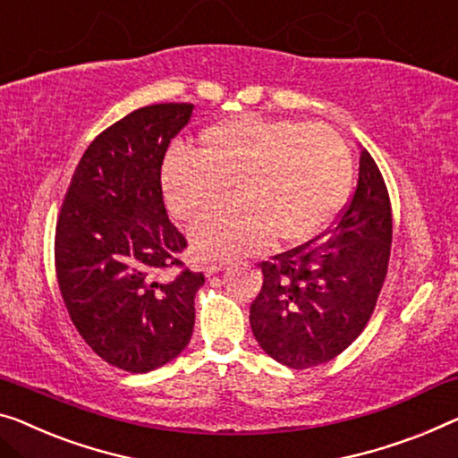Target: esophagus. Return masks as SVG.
Here are the masks:
<instances>
[{
	"label": "esophagus",
	"instance_id": "esophagus-1",
	"mask_svg": "<svg viewBox=\"0 0 458 458\" xmlns=\"http://www.w3.org/2000/svg\"><path fill=\"white\" fill-rule=\"evenodd\" d=\"M224 267H226V261H211L206 265V276H216V273H220Z\"/></svg>",
	"mask_w": 458,
	"mask_h": 458
}]
</instances>
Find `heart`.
<instances>
[{
    "mask_svg": "<svg viewBox=\"0 0 458 458\" xmlns=\"http://www.w3.org/2000/svg\"><path fill=\"white\" fill-rule=\"evenodd\" d=\"M164 201L176 220H195L228 197L236 203L203 217L193 247L203 257L265 247H302L337 220L352 185V156L329 127L257 114L211 123L197 152L174 148L162 162Z\"/></svg>",
    "mask_w": 458,
    "mask_h": 458,
    "instance_id": "heart-1",
    "label": "heart"
}]
</instances>
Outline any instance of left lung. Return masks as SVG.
<instances>
[{
    "label": "left lung",
    "instance_id": "1",
    "mask_svg": "<svg viewBox=\"0 0 458 458\" xmlns=\"http://www.w3.org/2000/svg\"><path fill=\"white\" fill-rule=\"evenodd\" d=\"M393 241L386 185L360 148L358 187L335 228L261 263L250 304L252 335L279 364L304 370L339 356L370 318L385 284Z\"/></svg>",
    "mask_w": 458,
    "mask_h": 458
}]
</instances>
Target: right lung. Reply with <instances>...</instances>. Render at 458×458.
I'll return each mask as SVG.
<instances>
[{
	"instance_id": "obj_1",
	"label": "right lung",
	"mask_w": 458,
	"mask_h": 458,
	"mask_svg": "<svg viewBox=\"0 0 458 458\" xmlns=\"http://www.w3.org/2000/svg\"><path fill=\"white\" fill-rule=\"evenodd\" d=\"M193 105L164 102L129 113L94 140L61 206L55 267L65 309L98 356L131 374L174 360L191 341L203 273L181 265L185 236L168 220L160 170Z\"/></svg>"
}]
</instances>
